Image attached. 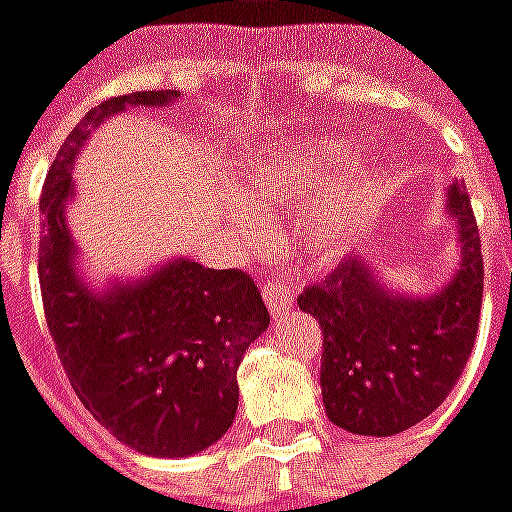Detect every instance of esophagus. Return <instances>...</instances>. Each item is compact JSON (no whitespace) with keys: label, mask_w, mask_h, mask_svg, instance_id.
<instances>
[{"label":"esophagus","mask_w":512,"mask_h":512,"mask_svg":"<svg viewBox=\"0 0 512 512\" xmlns=\"http://www.w3.org/2000/svg\"><path fill=\"white\" fill-rule=\"evenodd\" d=\"M262 296L267 310L273 312V315H284L293 307V290L284 281H267L262 287Z\"/></svg>","instance_id":"obj_1"}]
</instances>
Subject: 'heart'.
<instances>
[{"mask_svg": "<svg viewBox=\"0 0 512 512\" xmlns=\"http://www.w3.org/2000/svg\"><path fill=\"white\" fill-rule=\"evenodd\" d=\"M349 154L352 146L341 137L279 143L250 160L242 174V191L256 205L301 200L293 219L298 245L310 256H335L375 219L389 194L386 171L377 157H360L333 175ZM233 225L245 242H259L264 236L262 216L245 208L233 211Z\"/></svg>", "mask_w": 512, "mask_h": 512, "instance_id": "1", "label": "heart"}]
</instances>
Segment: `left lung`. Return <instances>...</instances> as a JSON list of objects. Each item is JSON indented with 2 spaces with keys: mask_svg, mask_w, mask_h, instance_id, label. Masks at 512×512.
Instances as JSON below:
<instances>
[{
  "mask_svg": "<svg viewBox=\"0 0 512 512\" xmlns=\"http://www.w3.org/2000/svg\"><path fill=\"white\" fill-rule=\"evenodd\" d=\"M445 205L459 228L462 259L440 293H389L366 259L349 256L298 296V307L324 332L327 417L352 434L394 437L425 420L471 358L485 284L482 239L462 185L448 188Z\"/></svg>",
  "mask_w": 512,
  "mask_h": 512,
  "instance_id": "left-lung-1",
  "label": "left lung"
}]
</instances>
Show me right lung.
<instances>
[{"instance_id": "obj_1", "label": "right lung", "mask_w": 512, "mask_h": 512, "mask_svg": "<svg viewBox=\"0 0 512 512\" xmlns=\"http://www.w3.org/2000/svg\"><path fill=\"white\" fill-rule=\"evenodd\" d=\"M152 89L98 104L64 140L41 191L39 281L61 366L89 414L146 456H191L214 445L236 417V369L270 312L245 270L171 259L149 276L104 290L75 267L64 208L75 154L95 126L126 106H168Z\"/></svg>"}]
</instances>
